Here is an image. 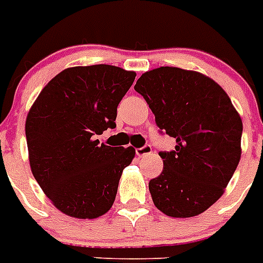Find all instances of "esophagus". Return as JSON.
I'll return each mask as SVG.
<instances>
[{"mask_svg": "<svg viewBox=\"0 0 263 263\" xmlns=\"http://www.w3.org/2000/svg\"><path fill=\"white\" fill-rule=\"evenodd\" d=\"M152 154V147L151 145H144V147L141 148H138L136 149V155H138L139 157H144V156H148V155Z\"/></svg>", "mask_w": 263, "mask_h": 263, "instance_id": "esophagus-1", "label": "esophagus"}]
</instances>
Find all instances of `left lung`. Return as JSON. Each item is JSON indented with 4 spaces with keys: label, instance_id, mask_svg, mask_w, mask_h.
Returning <instances> with one entry per match:
<instances>
[{
    "label": "left lung",
    "instance_id": "obj_1",
    "mask_svg": "<svg viewBox=\"0 0 263 263\" xmlns=\"http://www.w3.org/2000/svg\"><path fill=\"white\" fill-rule=\"evenodd\" d=\"M135 90L176 139L175 151L159 154L163 172L148 185L155 206L176 218L198 216L223 195L238 165L241 116L220 84L197 71L154 68Z\"/></svg>",
    "mask_w": 263,
    "mask_h": 263
}]
</instances>
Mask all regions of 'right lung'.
I'll return each mask as SVG.
<instances>
[{
	"label": "right lung",
	"mask_w": 263,
	"mask_h": 263,
	"mask_svg": "<svg viewBox=\"0 0 263 263\" xmlns=\"http://www.w3.org/2000/svg\"><path fill=\"white\" fill-rule=\"evenodd\" d=\"M136 77L109 65L68 67L43 87L27 114L29 161L54 206L81 220L111 209L135 148L95 140L115 128L116 109Z\"/></svg>",
	"instance_id": "add662e5"
}]
</instances>
